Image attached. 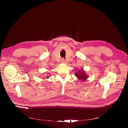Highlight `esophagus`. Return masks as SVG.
I'll use <instances>...</instances> for the list:
<instances>
[{
  "mask_svg": "<svg viewBox=\"0 0 128 128\" xmlns=\"http://www.w3.org/2000/svg\"><path fill=\"white\" fill-rule=\"evenodd\" d=\"M61 62L62 63H63V64H66L67 63V61L65 60V59H62V60H61Z\"/></svg>",
  "mask_w": 128,
  "mask_h": 128,
  "instance_id": "34e87169",
  "label": "esophagus"
}]
</instances>
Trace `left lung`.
Instances as JSON below:
<instances>
[{"mask_svg":"<svg viewBox=\"0 0 128 128\" xmlns=\"http://www.w3.org/2000/svg\"><path fill=\"white\" fill-rule=\"evenodd\" d=\"M75 76L77 77V78H78V79L82 81H84L85 80H86L88 77L86 74L85 72H84L83 69H80V70H79L78 72H76Z\"/></svg>","mask_w":128,"mask_h":128,"instance_id":"8db88e82","label":"left lung"}]
</instances>
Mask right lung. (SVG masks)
<instances>
[{
  "mask_svg": "<svg viewBox=\"0 0 128 128\" xmlns=\"http://www.w3.org/2000/svg\"><path fill=\"white\" fill-rule=\"evenodd\" d=\"M48 78V76H47V78Z\"/></svg>",
  "mask_w": 128,
  "mask_h": 128,
  "instance_id": "1",
  "label": "right lung"
}]
</instances>
